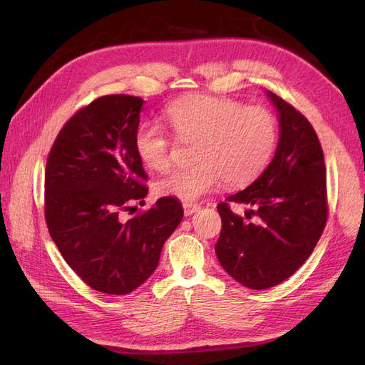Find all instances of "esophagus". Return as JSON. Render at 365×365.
Wrapping results in <instances>:
<instances>
[{"instance_id": "obj_1", "label": "esophagus", "mask_w": 365, "mask_h": 365, "mask_svg": "<svg viewBox=\"0 0 365 365\" xmlns=\"http://www.w3.org/2000/svg\"><path fill=\"white\" fill-rule=\"evenodd\" d=\"M182 207H184V215H185V216H190V215H193L195 212H197V210H200V205L192 204V202H184Z\"/></svg>"}]
</instances>
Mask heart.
I'll use <instances>...</instances> for the list:
<instances>
[{
  "mask_svg": "<svg viewBox=\"0 0 365 365\" xmlns=\"http://www.w3.org/2000/svg\"><path fill=\"white\" fill-rule=\"evenodd\" d=\"M175 137L192 145L187 168L173 169L157 182L164 196L193 201L225 187L247 185L267 168L279 138L277 118L267 108L244 106L235 98L190 96L168 108ZM134 146L140 160L153 170L168 169L173 138L155 125L138 128Z\"/></svg>",
  "mask_w": 365,
  "mask_h": 365,
  "instance_id": "1",
  "label": "heart"
}]
</instances>
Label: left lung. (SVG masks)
Masks as SVG:
<instances>
[{
	"mask_svg": "<svg viewBox=\"0 0 365 365\" xmlns=\"http://www.w3.org/2000/svg\"><path fill=\"white\" fill-rule=\"evenodd\" d=\"M280 140L272 161L245 190L217 204L222 230L215 245L222 268L250 289L280 284L311 256L327 220L324 153L309 120L268 91ZM230 203L249 205L246 217Z\"/></svg>",
	"mask_w": 365,
	"mask_h": 365,
	"instance_id": "obj_1",
	"label": "left lung"
}]
</instances>
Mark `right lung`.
Instances as JSON below:
<instances>
[{"label": "right lung", "instance_id": "right-lung-1", "mask_svg": "<svg viewBox=\"0 0 365 365\" xmlns=\"http://www.w3.org/2000/svg\"><path fill=\"white\" fill-rule=\"evenodd\" d=\"M143 98L103 96L79 109L54 140L46 168V222L68 267L90 288L123 295L145 283L184 210L164 196L145 204L148 175L134 146Z\"/></svg>", "mask_w": 365, "mask_h": 365}]
</instances>
